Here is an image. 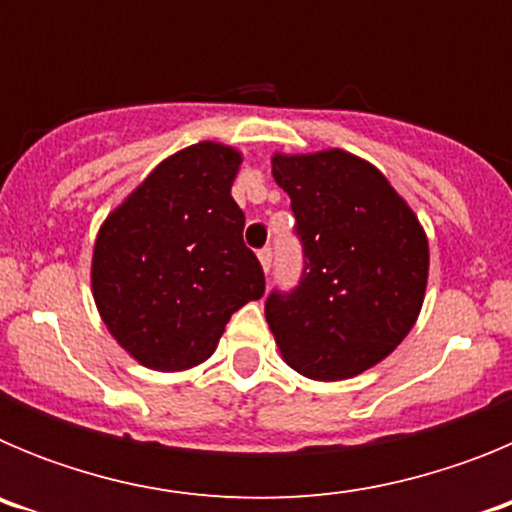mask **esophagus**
Listing matches in <instances>:
<instances>
[{
	"label": "esophagus",
	"mask_w": 512,
	"mask_h": 512,
	"mask_svg": "<svg viewBox=\"0 0 512 512\" xmlns=\"http://www.w3.org/2000/svg\"><path fill=\"white\" fill-rule=\"evenodd\" d=\"M259 261H261V266H264L266 274H269V269H271V248H261V251H259Z\"/></svg>",
	"instance_id": "1"
}]
</instances>
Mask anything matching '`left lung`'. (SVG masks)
<instances>
[{
    "mask_svg": "<svg viewBox=\"0 0 512 512\" xmlns=\"http://www.w3.org/2000/svg\"><path fill=\"white\" fill-rule=\"evenodd\" d=\"M271 174L292 200L305 266L292 292L266 297V323L300 374L356 377L418 320L428 238L382 171L354 153H274Z\"/></svg>",
    "mask_w": 512,
    "mask_h": 512,
    "instance_id": "1",
    "label": "left lung"
}]
</instances>
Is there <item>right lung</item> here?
I'll list each match as a JSON object with an SVG mask.
<instances>
[{"mask_svg":"<svg viewBox=\"0 0 512 512\" xmlns=\"http://www.w3.org/2000/svg\"><path fill=\"white\" fill-rule=\"evenodd\" d=\"M235 148L202 140L174 153L102 223L92 292L104 325L135 361L182 372L210 359L225 323L264 295L230 197Z\"/></svg>","mask_w":512,"mask_h":512,"instance_id":"add662e5","label":"right lung"}]
</instances>
